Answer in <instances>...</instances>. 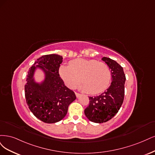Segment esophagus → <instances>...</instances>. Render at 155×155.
Segmentation results:
<instances>
[{"mask_svg":"<svg viewBox=\"0 0 155 155\" xmlns=\"http://www.w3.org/2000/svg\"><path fill=\"white\" fill-rule=\"evenodd\" d=\"M75 94H76V96H77V97H80V96H81V94H80V93H77V92H75Z\"/></svg>","mask_w":155,"mask_h":155,"instance_id":"34e87169","label":"esophagus"}]
</instances>
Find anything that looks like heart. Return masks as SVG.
Returning <instances> with one entry per match:
<instances>
[{
	"label": "heart",
	"instance_id": "b5f03b06",
	"mask_svg": "<svg viewBox=\"0 0 155 155\" xmlns=\"http://www.w3.org/2000/svg\"><path fill=\"white\" fill-rule=\"evenodd\" d=\"M59 74L70 88L75 87L81 78L80 88L90 94L104 91L111 80V72L107 65L94 59L73 60L69 66L63 65L60 68Z\"/></svg>",
	"mask_w": 155,
	"mask_h": 155
}]
</instances>
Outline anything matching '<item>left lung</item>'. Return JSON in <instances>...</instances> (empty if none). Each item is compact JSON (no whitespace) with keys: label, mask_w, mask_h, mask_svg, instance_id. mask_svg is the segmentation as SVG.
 Masks as SVG:
<instances>
[{"label":"left lung","mask_w":155,"mask_h":155,"mask_svg":"<svg viewBox=\"0 0 155 155\" xmlns=\"http://www.w3.org/2000/svg\"><path fill=\"white\" fill-rule=\"evenodd\" d=\"M102 60L111 69L112 82L106 91L89 97V106L85 109L84 113L89 120L95 123L107 122L118 112L124 102L126 79L123 68L116 61L108 57H103Z\"/></svg>","instance_id":"1"}]
</instances>
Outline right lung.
Here are the masks:
<instances>
[{
    "label": "right lung",
    "instance_id": "1",
    "mask_svg": "<svg viewBox=\"0 0 155 155\" xmlns=\"http://www.w3.org/2000/svg\"><path fill=\"white\" fill-rule=\"evenodd\" d=\"M62 62V57L58 54L43 55L28 72L24 86L26 103L34 115L45 123L61 120L66 115L69 105L76 99L74 91L65 86L60 77L58 71ZM37 67L46 73L45 81L41 84L35 83L32 78Z\"/></svg>",
    "mask_w": 155,
    "mask_h": 155
}]
</instances>
